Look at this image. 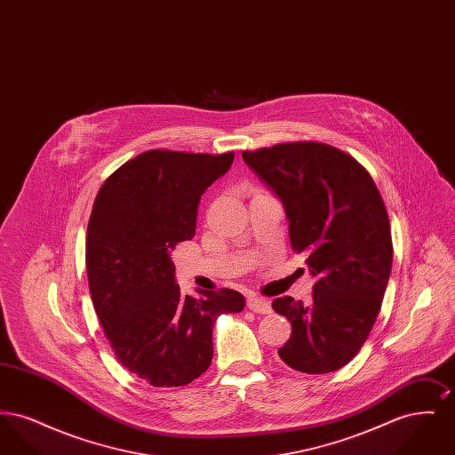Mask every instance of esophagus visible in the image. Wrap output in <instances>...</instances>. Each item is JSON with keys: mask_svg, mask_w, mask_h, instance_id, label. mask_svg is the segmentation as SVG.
I'll return each mask as SVG.
<instances>
[{"mask_svg": "<svg viewBox=\"0 0 455 455\" xmlns=\"http://www.w3.org/2000/svg\"><path fill=\"white\" fill-rule=\"evenodd\" d=\"M247 307L256 314H269L271 312V303L267 302L266 299H262V297H258V295H249L247 297Z\"/></svg>", "mask_w": 455, "mask_h": 455, "instance_id": "1", "label": "esophagus"}]
</instances>
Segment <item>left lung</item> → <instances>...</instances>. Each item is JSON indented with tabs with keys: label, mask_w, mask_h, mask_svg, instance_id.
<instances>
[{
	"label": "left lung",
	"mask_w": 455,
	"mask_h": 455,
	"mask_svg": "<svg viewBox=\"0 0 455 455\" xmlns=\"http://www.w3.org/2000/svg\"><path fill=\"white\" fill-rule=\"evenodd\" d=\"M242 158L282 199L291 247L317 280L308 303L273 300L291 323L278 355L303 373L343 368L365 345L389 282L392 237L382 196L363 165L325 143H280Z\"/></svg>",
	"instance_id": "8db88e82"
}]
</instances>
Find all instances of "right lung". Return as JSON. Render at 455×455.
Wrapping results in <instances>:
<instances>
[{"label": "right lung", "mask_w": 455, "mask_h": 455, "mask_svg": "<svg viewBox=\"0 0 455 455\" xmlns=\"http://www.w3.org/2000/svg\"><path fill=\"white\" fill-rule=\"evenodd\" d=\"M221 155L148 150L110 173L87 228L88 288L116 358L153 387H180L213 358V325L243 297L228 288L182 295L171 254L196 234L203 193L230 169Z\"/></svg>", "instance_id": "obj_1"}]
</instances>
